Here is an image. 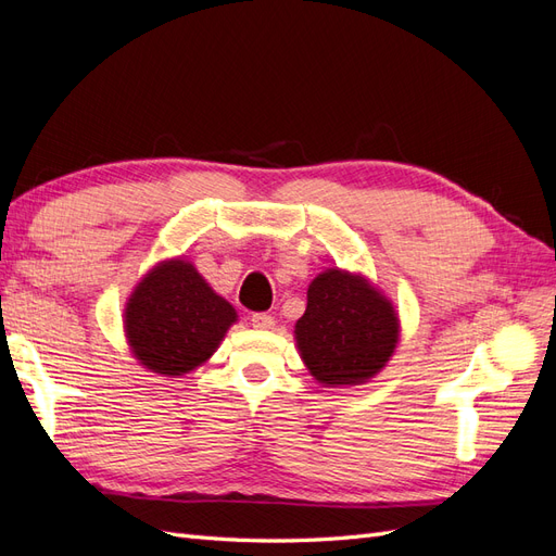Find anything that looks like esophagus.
<instances>
[{"label":"esophagus","instance_id":"34e87169","mask_svg":"<svg viewBox=\"0 0 556 556\" xmlns=\"http://www.w3.org/2000/svg\"><path fill=\"white\" fill-rule=\"evenodd\" d=\"M250 325L255 327V329L266 331V329H274L276 319H274L271 315H266V313H252V315H250Z\"/></svg>","mask_w":556,"mask_h":556}]
</instances>
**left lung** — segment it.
<instances>
[{
  "instance_id": "obj_1",
  "label": "left lung",
  "mask_w": 556,
  "mask_h": 556,
  "mask_svg": "<svg viewBox=\"0 0 556 556\" xmlns=\"http://www.w3.org/2000/svg\"><path fill=\"white\" fill-rule=\"evenodd\" d=\"M306 296L294 339L308 374L323 387H352L376 378L401 339L392 299L366 276L339 266L317 274Z\"/></svg>"
}]
</instances>
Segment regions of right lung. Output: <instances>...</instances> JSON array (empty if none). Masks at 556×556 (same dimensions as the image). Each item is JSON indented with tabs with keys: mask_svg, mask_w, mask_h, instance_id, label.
I'll use <instances>...</instances> for the list:
<instances>
[{
	"mask_svg": "<svg viewBox=\"0 0 556 556\" xmlns=\"http://www.w3.org/2000/svg\"><path fill=\"white\" fill-rule=\"evenodd\" d=\"M239 315L185 257L157 262L131 290L123 329L146 371L178 378L206 364Z\"/></svg>",
	"mask_w": 556,
	"mask_h": 556,
	"instance_id": "add662e5",
	"label": "right lung"
}]
</instances>
